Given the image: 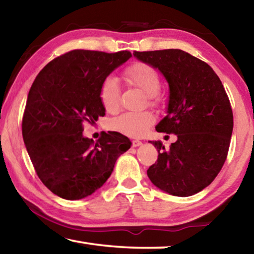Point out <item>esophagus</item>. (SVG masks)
I'll return each instance as SVG.
<instances>
[{"label": "esophagus", "mask_w": 254, "mask_h": 254, "mask_svg": "<svg viewBox=\"0 0 254 254\" xmlns=\"http://www.w3.org/2000/svg\"><path fill=\"white\" fill-rule=\"evenodd\" d=\"M142 144V142H141V141H139V140H132V147H140V145Z\"/></svg>", "instance_id": "esophagus-1"}]
</instances>
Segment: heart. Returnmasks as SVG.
<instances>
[{
    "label": "heart",
    "mask_w": 254,
    "mask_h": 254,
    "mask_svg": "<svg viewBox=\"0 0 254 254\" xmlns=\"http://www.w3.org/2000/svg\"><path fill=\"white\" fill-rule=\"evenodd\" d=\"M124 77L128 84L140 88L144 94H147L151 103H156L157 95L160 91L161 83L158 71L145 63H134L126 68ZM120 95L121 89L120 85L113 77H107L103 81L100 97L103 106L109 113H115L120 109ZM154 118L149 112L141 113H124L111 121V127L127 136L139 137L142 136L149 127L152 126Z\"/></svg>",
    "instance_id": "b5f03b06"
}]
</instances>
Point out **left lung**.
<instances>
[{"label":"left lung","instance_id":"obj_1","mask_svg":"<svg viewBox=\"0 0 254 254\" xmlns=\"http://www.w3.org/2000/svg\"><path fill=\"white\" fill-rule=\"evenodd\" d=\"M133 55L168 81L167 117L156 130L177 135L169 149L160 141H149L159 154L147 171L148 177L170 195H195L218 175L229 151L233 113L224 86L212 67L186 51H134Z\"/></svg>","mask_w":254,"mask_h":254}]
</instances>
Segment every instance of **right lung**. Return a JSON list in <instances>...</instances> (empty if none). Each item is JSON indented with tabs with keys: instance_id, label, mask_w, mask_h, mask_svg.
<instances>
[{
	"instance_id": "right-lung-1",
	"label": "right lung",
	"mask_w": 254,
	"mask_h": 254,
	"mask_svg": "<svg viewBox=\"0 0 254 254\" xmlns=\"http://www.w3.org/2000/svg\"><path fill=\"white\" fill-rule=\"evenodd\" d=\"M131 57L127 50H71L51 60L34 79L22 135L38 177L55 195L68 200L92 195L130 149L131 141L119 132L104 133L94 142L83 135V123L104 117L103 81Z\"/></svg>"
}]
</instances>
